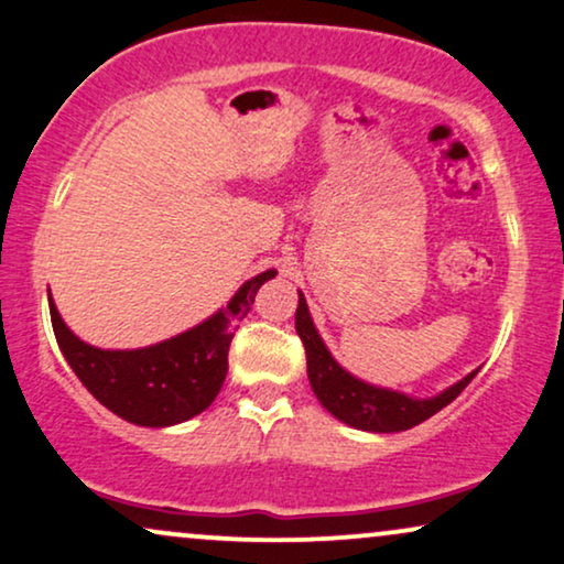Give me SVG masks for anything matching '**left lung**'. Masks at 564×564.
Masks as SVG:
<instances>
[{"mask_svg":"<svg viewBox=\"0 0 564 564\" xmlns=\"http://www.w3.org/2000/svg\"><path fill=\"white\" fill-rule=\"evenodd\" d=\"M296 333L302 338L304 351H306V375H310V384L315 390L317 401L325 405L340 422L356 426V430L367 432H403L411 426L422 424L424 419H430L440 409H445L447 403L455 401L460 395V390L474 380L476 372L463 377L460 382H455L453 388H447L445 393L426 398H409L395 390L375 388L356 380L354 375H348L338 361L333 359L327 351L323 338H319L315 325H312L310 310H306L304 296L299 294L296 306Z\"/></svg>","mask_w":564,"mask_h":564,"instance_id":"obj_1","label":"left lung"}]
</instances>
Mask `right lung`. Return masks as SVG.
Listing matches in <instances>:
<instances>
[{"label":"right lung","instance_id":"1","mask_svg":"<svg viewBox=\"0 0 564 564\" xmlns=\"http://www.w3.org/2000/svg\"><path fill=\"white\" fill-rule=\"evenodd\" d=\"M275 270L260 273L237 291L226 310L203 325L138 351H104L83 344L62 323L48 299L56 344L90 395L124 422L171 426L187 422L216 401L229 372V346L239 319L252 310L254 296Z\"/></svg>","mask_w":564,"mask_h":564}]
</instances>
